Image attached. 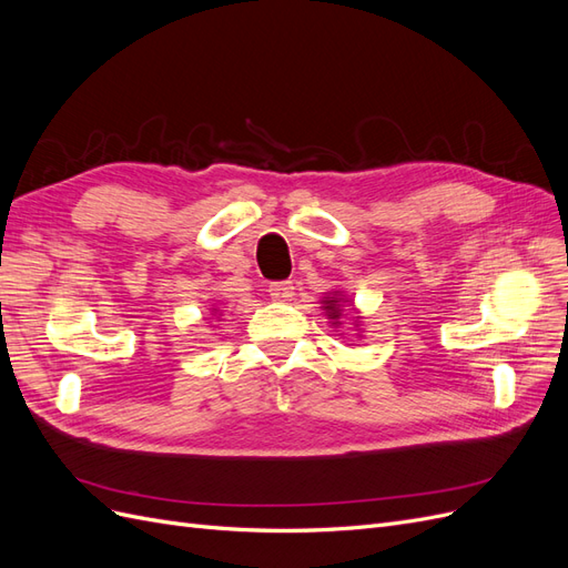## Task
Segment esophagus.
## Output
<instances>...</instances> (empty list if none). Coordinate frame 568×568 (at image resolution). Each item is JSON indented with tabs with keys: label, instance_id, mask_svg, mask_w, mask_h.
<instances>
[{
	"label": "esophagus",
	"instance_id": "34e87169",
	"mask_svg": "<svg viewBox=\"0 0 568 568\" xmlns=\"http://www.w3.org/2000/svg\"><path fill=\"white\" fill-rule=\"evenodd\" d=\"M267 291H270V296L274 301H288L291 296H294V284H291V282H272Z\"/></svg>",
	"mask_w": 568,
	"mask_h": 568
}]
</instances>
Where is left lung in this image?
Masks as SVG:
<instances>
[{"instance_id":"1","label":"left lung","mask_w":568,"mask_h":568,"mask_svg":"<svg viewBox=\"0 0 568 568\" xmlns=\"http://www.w3.org/2000/svg\"><path fill=\"white\" fill-rule=\"evenodd\" d=\"M326 311H329V317H332V320H336V317H338L336 301H326Z\"/></svg>"}]
</instances>
